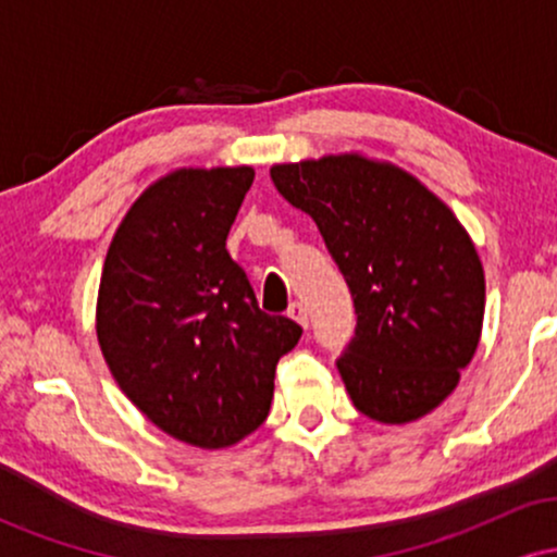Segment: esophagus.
I'll return each mask as SVG.
<instances>
[{
  "label": "esophagus",
  "mask_w": 557,
  "mask_h": 557,
  "mask_svg": "<svg viewBox=\"0 0 557 557\" xmlns=\"http://www.w3.org/2000/svg\"><path fill=\"white\" fill-rule=\"evenodd\" d=\"M287 317L296 319L300 327H309V311H306V306L300 304V300H293V304L287 306Z\"/></svg>",
  "instance_id": "esophagus-1"
}]
</instances>
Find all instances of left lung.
Masks as SVG:
<instances>
[{"label":"left lung","mask_w":557,"mask_h":557,"mask_svg":"<svg viewBox=\"0 0 557 557\" xmlns=\"http://www.w3.org/2000/svg\"><path fill=\"white\" fill-rule=\"evenodd\" d=\"M272 181L317 222L354 298L335 361L354 406L385 424L430 413L482 335L484 272L461 222L417 177L356 154L277 164Z\"/></svg>","instance_id":"8db88e82"}]
</instances>
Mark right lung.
I'll return each mask as SVG.
<instances>
[{
    "mask_svg": "<svg viewBox=\"0 0 557 557\" xmlns=\"http://www.w3.org/2000/svg\"><path fill=\"white\" fill-rule=\"evenodd\" d=\"M251 168L177 170L114 233L96 335L123 393L162 432L227 447L270 413L274 369L300 324L264 314L225 240Z\"/></svg>",
    "mask_w": 557,
    "mask_h": 557,
    "instance_id": "1",
    "label": "right lung"
}]
</instances>
